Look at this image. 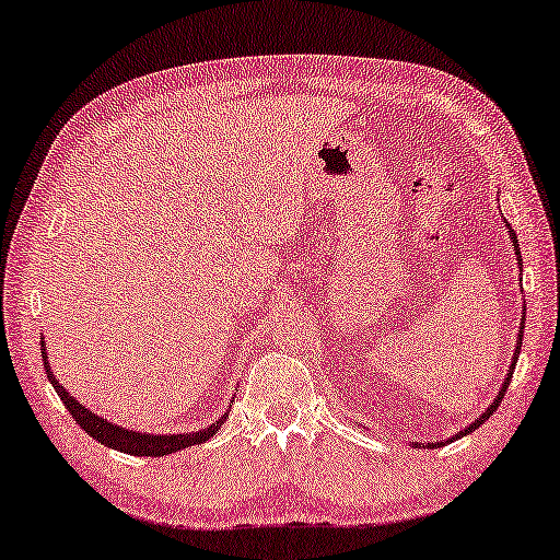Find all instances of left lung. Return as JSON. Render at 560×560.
<instances>
[{
	"label": "left lung",
	"mask_w": 560,
	"mask_h": 560,
	"mask_svg": "<svg viewBox=\"0 0 560 560\" xmlns=\"http://www.w3.org/2000/svg\"><path fill=\"white\" fill-rule=\"evenodd\" d=\"M506 229H509V238H512V243H514V248H516V258H522V250H518V241H516V233H514V229L512 225L506 223ZM522 339H524V322H522V331H518V339H516V349H514V357H512V366H509V374H506V378H504V384H502V388H499V394H497V398H494V404L489 406L482 416H479L472 425L469 428H465V430H459L457 435H453L450 440H457V438H463V435H467V433H472V430H477L479 425L485 423V420L494 413V410L499 408V404H502V398H504V394H506V388H509V381H512V374H514V366H516V359H518V349H522ZM416 445H420V443H416ZM443 443H423V447H440Z\"/></svg>",
	"instance_id": "8db88e82"
}]
</instances>
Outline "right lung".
Here are the masks:
<instances>
[{"mask_svg":"<svg viewBox=\"0 0 560 560\" xmlns=\"http://www.w3.org/2000/svg\"><path fill=\"white\" fill-rule=\"evenodd\" d=\"M42 359H44V369H46V376L51 381L58 398L63 400V406L68 408V413L73 416V420L78 425H81L88 435L97 443L105 445V447H113V450H120V453L127 455H137V457H164V455H172L176 450H184V447H191V445H199L203 440H209L211 435H215V430L221 428V423L229 416H221L215 423H211L209 428L203 430H196V433H186V435H150V433H140V430H125L120 425L110 423V420H105L101 416H95L93 410H88L83 404H78V400L68 394L63 388V384H58L51 366H48V357H46V345L42 341Z\"/></svg>","mask_w":560,"mask_h":560,"instance_id":"right-lung-1","label":"right lung"}]
</instances>
